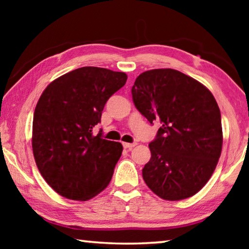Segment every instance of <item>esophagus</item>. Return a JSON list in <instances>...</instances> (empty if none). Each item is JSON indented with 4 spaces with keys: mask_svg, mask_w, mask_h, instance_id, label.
<instances>
[{
    "mask_svg": "<svg viewBox=\"0 0 249 249\" xmlns=\"http://www.w3.org/2000/svg\"><path fill=\"white\" fill-rule=\"evenodd\" d=\"M136 142H123V147L126 149H132L133 147L136 146Z\"/></svg>",
    "mask_w": 249,
    "mask_h": 249,
    "instance_id": "1",
    "label": "esophagus"
}]
</instances>
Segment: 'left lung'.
I'll list each match as a JSON object with an SVG mask.
<instances>
[{
  "label": "left lung",
  "instance_id": "left-lung-1",
  "mask_svg": "<svg viewBox=\"0 0 249 249\" xmlns=\"http://www.w3.org/2000/svg\"><path fill=\"white\" fill-rule=\"evenodd\" d=\"M136 108L159 121L142 179L155 195L178 201L199 192L215 170L223 145L221 112L208 88L175 69L138 75L132 88Z\"/></svg>",
  "mask_w": 249,
  "mask_h": 249
}]
</instances>
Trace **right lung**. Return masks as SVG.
Returning <instances> with one entry per match:
<instances>
[{"label": "right lung", "mask_w": 249, "mask_h": 249, "mask_svg": "<svg viewBox=\"0 0 249 249\" xmlns=\"http://www.w3.org/2000/svg\"><path fill=\"white\" fill-rule=\"evenodd\" d=\"M127 75L82 67L49 84L37 102L32 147L38 170L58 195L87 201L107 187L123 146L94 136L107 101Z\"/></svg>", "instance_id": "obj_1"}]
</instances>
